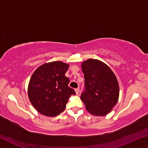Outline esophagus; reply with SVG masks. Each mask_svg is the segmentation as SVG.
Wrapping results in <instances>:
<instances>
[{"instance_id": "34e87169", "label": "esophagus", "mask_w": 148, "mask_h": 148, "mask_svg": "<svg viewBox=\"0 0 148 148\" xmlns=\"http://www.w3.org/2000/svg\"><path fill=\"white\" fill-rule=\"evenodd\" d=\"M75 91H76V94H78V93H79V92H80V89H79V88H76V89H75Z\"/></svg>"}]
</instances>
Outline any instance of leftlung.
<instances>
[{
	"label": "left lung",
	"instance_id": "1",
	"mask_svg": "<svg viewBox=\"0 0 148 148\" xmlns=\"http://www.w3.org/2000/svg\"><path fill=\"white\" fill-rule=\"evenodd\" d=\"M81 68L85 78V91L80 98L86 109L93 115H106L119 98V84L115 74L107 65L97 59L84 61Z\"/></svg>",
	"mask_w": 148,
	"mask_h": 148
}]
</instances>
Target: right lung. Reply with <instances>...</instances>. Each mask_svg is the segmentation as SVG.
I'll use <instances>...</instances> for the list:
<instances>
[{
  "instance_id": "add662e5",
  "label": "right lung",
  "mask_w": 148,
  "mask_h": 148,
  "mask_svg": "<svg viewBox=\"0 0 148 148\" xmlns=\"http://www.w3.org/2000/svg\"><path fill=\"white\" fill-rule=\"evenodd\" d=\"M69 65L61 61L44 63L35 71L30 79L28 96L39 113L55 117L64 111L68 99L75 91L68 86L65 76Z\"/></svg>"
}]
</instances>
